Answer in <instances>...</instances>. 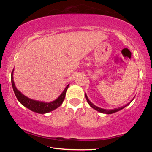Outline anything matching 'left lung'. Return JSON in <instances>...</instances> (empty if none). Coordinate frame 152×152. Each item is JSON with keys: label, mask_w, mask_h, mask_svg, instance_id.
I'll use <instances>...</instances> for the list:
<instances>
[{"label": "left lung", "mask_w": 152, "mask_h": 152, "mask_svg": "<svg viewBox=\"0 0 152 152\" xmlns=\"http://www.w3.org/2000/svg\"><path fill=\"white\" fill-rule=\"evenodd\" d=\"M85 95H86V98L87 101H88V104L90 105V106H91V108L96 110V111H98L99 112L103 113V114H113V113H114V112H118L119 110H122L123 108H124L125 107H126V106H128L132 101H131L130 102H129L128 104H127L124 106H122V107H121V108L119 107V108H115L114 110H106V109H103V108H99V107H98V106H96L95 104H93V103L89 101L88 97V96H87V95L85 94Z\"/></svg>", "instance_id": "1"}]
</instances>
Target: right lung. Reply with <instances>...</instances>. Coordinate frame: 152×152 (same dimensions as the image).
<instances>
[{
  "mask_svg": "<svg viewBox=\"0 0 152 152\" xmlns=\"http://www.w3.org/2000/svg\"><path fill=\"white\" fill-rule=\"evenodd\" d=\"M13 73H14V70H13L11 74V82L13 90H14V93L18 100V101L20 102L23 106H24L25 107L31 110L33 112L38 113V114H46V113H48L54 110L55 109L57 108L59 106L62 104L64 97H65L66 90L69 88V84H68L66 86L65 89H64V91L62 92V93H61L59 96V97L55 100V101L49 102L37 101V100H34L27 97V96L23 94L20 91H19L17 88L15 87L14 78H13V74H14Z\"/></svg>",
  "mask_w": 152,
  "mask_h": 152,
  "instance_id": "right-lung-1",
  "label": "right lung"
}]
</instances>
